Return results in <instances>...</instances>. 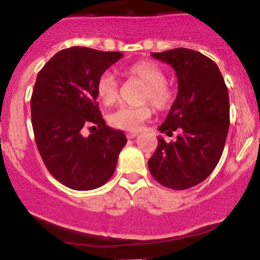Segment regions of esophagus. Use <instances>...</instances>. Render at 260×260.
<instances>
[{"mask_svg": "<svg viewBox=\"0 0 260 260\" xmlns=\"http://www.w3.org/2000/svg\"><path fill=\"white\" fill-rule=\"evenodd\" d=\"M137 136H138V133H136V132H129V133H127V138H129V139L137 137Z\"/></svg>", "mask_w": 260, "mask_h": 260, "instance_id": "34e87169", "label": "esophagus"}]
</instances>
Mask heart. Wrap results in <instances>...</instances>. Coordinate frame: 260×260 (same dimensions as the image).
I'll return each mask as SVG.
<instances>
[{"instance_id": "obj_1", "label": "heart", "mask_w": 260, "mask_h": 260, "mask_svg": "<svg viewBox=\"0 0 260 260\" xmlns=\"http://www.w3.org/2000/svg\"><path fill=\"white\" fill-rule=\"evenodd\" d=\"M123 73L132 78L143 82L141 102H149L157 109H166L174 100V91L171 84L166 81V72L162 67L151 61H139L128 66ZM118 81L116 76L106 71L98 78L95 84L97 97L105 106L114 105L118 100ZM152 107L146 103L139 107H122L108 114L109 124L118 129L127 132H137L143 123L152 116Z\"/></svg>"}]
</instances>
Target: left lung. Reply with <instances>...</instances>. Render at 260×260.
<instances>
[{
	"mask_svg": "<svg viewBox=\"0 0 260 260\" xmlns=\"http://www.w3.org/2000/svg\"><path fill=\"white\" fill-rule=\"evenodd\" d=\"M152 57L171 64L178 78V94L158 129L167 136L180 133L169 143L158 138L148 168L165 187L188 189L203 182L222 157L229 129L228 88L215 62L201 52L174 48Z\"/></svg>",
	"mask_w": 260,
	"mask_h": 260,
	"instance_id": "1",
	"label": "left lung"
}]
</instances>
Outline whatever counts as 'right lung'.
<instances>
[{"instance_id":"obj_1","label":"right lung","mask_w":260,"mask_h":260,"mask_svg":"<svg viewBox=\"0 0 260 260\" xmlns=\"http://www.w3.org/2000/svg\"><path fill=\"white\" fill-rule=\"evenodd\" d=\"M122 56L75 46L57 52L37 75L31 118L38 152L48 172L71 189L107 183L127 143L124 133L106 124L95 101L98 78ZM84 127L91 131L88 138Z\"/></svg>"}]
</instances>
